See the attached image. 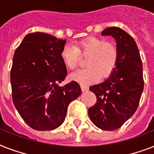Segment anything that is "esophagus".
<instances>
[{
  "label": "esophagus",
  "instance_id": "obj_1",
  "mask_svg": "<svg viewBox=\"0 0 154 154\" xmlns=\"http://www.w3.org/2000/svg\"><path fill=\"white\" fill-rule=\"evenodd\" d=\"M81 88H82V92H85V91H87L88 89H89V87L87 86V85H81Z\"/></svg>",
  "mask_w": 154,
  "mask_h": 154
}]
</instances>
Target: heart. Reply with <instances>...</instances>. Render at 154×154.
Segmentation results:
<instances>
[{"mask_svg": "<svg viewBox=\"0 0 154 154\" xmlns=\"http://www.w3.org/2000/svg\"><path fill=\"white\" fill-rule=\"evenodd\" d=\"M81 56L87 57V67L71 75V79L86 85L112 74L117 66L119 53L113 43L97 37H86L77 42L75 46L66 45L60 52L61 59L71 70L79 65Z\"/></svg>", "mask_w": 154, "mask_h": 154, "instance_id": "b5f03b06", "label": "heart"}]
</instances>
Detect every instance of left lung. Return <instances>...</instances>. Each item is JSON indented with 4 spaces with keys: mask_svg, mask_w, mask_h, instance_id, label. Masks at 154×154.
Wrapping results in <instances>:
<instances>
[{
    "mask_svg": "<svg viewBox=\"0 0 154 154\" xmlns=\"http://www.w3.org/2000/svg\"><path fill=\"white\" fill-rule=\"evenodd\" d=\"M101 34L116 40L118 61L107 80L89 87L97 102L88 113L97 127L111 131L119 129L136 112L144 89L143 68L137 45L128 32L109 27Z\"/></svg>",
    "mask_w": 154,
    "mask_h": 154,
    "instance_id": "left-lung-1",
    "label": "left lung"
}]
</instances>
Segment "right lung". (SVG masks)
<instances>
[{
  "label": "right lung",
  "mask_w": 154,
  "mask_h": 154,
  "mask_svg": "<svg viewBox=\"0 0 154 154\" xmlns=\"http://www.w3.org/2000/svg\"><path fill=\"white\" fill-rule=\"evenodd\" d=\"M65 40L37 32L29 33L16 49L10 72L13 104L31 128L57 129L65 119L68 106L81 95L77 82L59 86L67 70L60 57Z\"/></svg>",
  "instance_id": "obj_1"
}]
</instances>
